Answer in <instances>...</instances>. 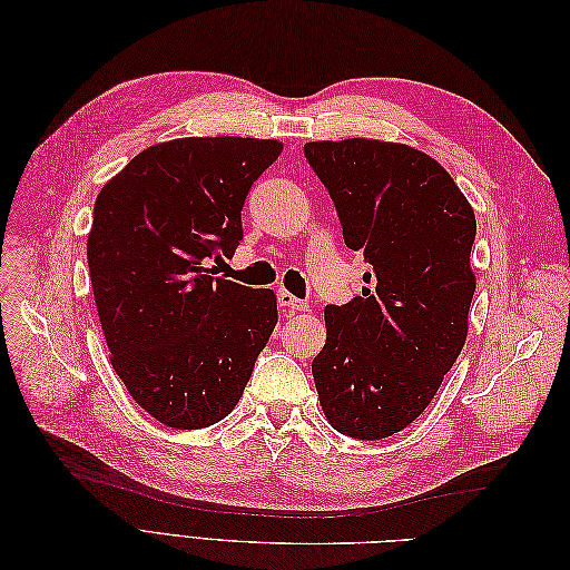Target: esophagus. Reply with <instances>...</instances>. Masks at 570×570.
I'll use <instances>...</instances> for the list:
<instances>
[{
  "label": "esophagus",
  "mask_w": 570,
  "mask_h": 570,
  "mask_svg": "<svg viewBox=\"0 0 570 570\" xmlns=\"http://www.w3.org/2000/svg\"><path fill=\"white\" fill-rule=\"evenodd\" d=\"M278 304L285 306V308H289V312H308V302L297 299V297L292 295V292H287V289H281V292H278Z\"/></svg>",
  "instance_id": "esophagus-1"
}]
</instances>
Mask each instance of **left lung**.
Instances as JSON below:
<instances>
[{
  "instance_id": "1",
  "label": "left lung",
  "mask_w": 570,
  "mask_h": 570,
  "mask_svg": "<svg viewBox=\"0 0 570 570\" xmlns=\"http://www.w3.org/2000/svg\"><path fill=\"white\" fill-rule=\"evenodd\" d=\"M344 243L373 266L361 297L325 306L312 373L342 435L383 440L433 402L469 335L475 214L452 176L409 145L306 142Z\"/></svg>"
}]
</instances>
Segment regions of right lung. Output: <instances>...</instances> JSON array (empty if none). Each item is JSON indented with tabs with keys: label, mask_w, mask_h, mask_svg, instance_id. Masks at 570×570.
<instances>
[{
	"label": "right lung",
	"mask_w": 570,
	"mask_h": 570,
	"mask_svg": "<svg viewBox=\"0 0 570 570\" xmlns=\"http://www.w3.org/2000/svg\"><path fill=\"white\" fill-rule=\"evenodd\" d=\"M281 151L180 137L137 154L97 195L88 266L111 366L164 425L226 419L278 323L271 289L214 278L204 258L235 254L249 187Z\"/></svg>",
	"instance_id": "add662e5"
}]
</instances>
